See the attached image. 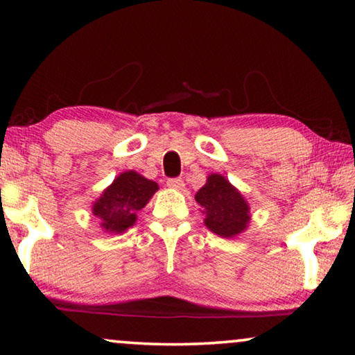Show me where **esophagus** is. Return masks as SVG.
I'll list each match as a JSON object with an SVG mask.
<instances>
[{"label":"esophagus","instance_id":"obj_1","mask_svg":"<svg viewBox=\"0 0 355 355\" xmlns=\"http://www.w3.org/2000/svg\"><path fill=\"white\" fill-rule=\"evenodd\" d=\"M167 186H169V188H172V189H183L184 183H183L182 178H169V180H167Z\"/></svg>","mask_w":355,"mask_h":355}]
</instances>
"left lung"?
<instances>
[{"label":"left lung","instance_id":"left-lung-1","mask_svg":"<svg viewBox=\"0 0 355 355\" xmlns=\"http://www.w3.org/2000/svg\"><path fill=\"white\" fill-rule=\"evenodd\" d=\"M196 202L207 214V227L219 236L232 238L239 235L250 220L248 202L218 173L208 177L207 184L196 194Z\"/></svg>","mask_w":355,"mask_h":355}]
</instances>
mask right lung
<instances>
[{"label": "right lung", "instance_id": "right-lung-1", "mask_svg": "<svg viewBox=\"0 0 355 355\" xmlns=\"http://www.w3.org/2000/svg\"><path fill=\"white\" fill-rule=\"evenodd\" d=\"M158 184L135 171L123 172L114 180L103 196L94 203L92 211L101 219L106 232L122 233L136 222V213L146 207Z\"/></svg>", "mask_w": 355, "mask_h": 355}]
</instances>
